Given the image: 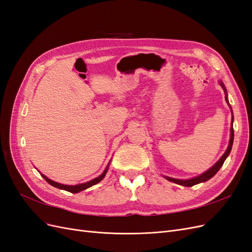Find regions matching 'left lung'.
I'll use <instances>...</instances> for the list:
<instances>
[{
	"label": "left lung",
	"mask_w": 252,
	"mask_h": 252,
	"mask_svg": "<svg viewBox=\"0 0 252 252\" xmlns=\"http://www.w3.org/2000/svg\"><path fill=\"white\" fill-rule=\"evenodd\" d=\"M220 85L223 87V89L225 91V98H226L227 103H229V102H228V98H227V91H226V88L224 86V84L222 82H220ZM232 120H233V117H232ZM233 136H234V132H233V127L231 125V128H230V141H229V145H228V148L225 151V154L222 156V158H220L219 161L215 165H213L209 170H207L206 172H204L203 174L199 175V177L193 178V179H190V180H177V179H172V178H166V179L168 180V181H170V182L175 183V184H179V185H182V186H186V187H191L193 185L199 184V183L208 181L209 179H211L213 175H215L220 170V167L223 166L226 158L229 156L230 151H231V148H232V144H233Z\"/></svg>",
	"instance_id": "left-lung-1"
}]
</instances>
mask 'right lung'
Masks as SVG:
<instances>
[{
  "mask_svg": "<svg viewBox=\"0 0 252 252\" xmlns=\"http://www.w3.org/2000/svg\"><path fill=\"white\" fill-rule=\"evenodd\" d=\"M107 170H108V167H106V169L104 170V172L100 175V177H97V178H95V179H94V180H91V181H89V182H87V183H84V184L73 185V186L63 185V184H60V183L53 182V181L49 180L48 178L45 177V175H43V174H42V177L44 178L45 181H46L47 183H49V184H50L51 186H53V187H57V188H59V189L66 190V191H69V192H71V193H77V192L82 191V190H85V189H87V188H89V187H91V186H94V185L97 184L98 182H101V181L104 179L105 174H106V172H107Z\"/></svg>",
  "mask_w": 252,
  "mask_h": 252,
  "instance_id": "1",
  "label": "right lung"
}]
</instances>
